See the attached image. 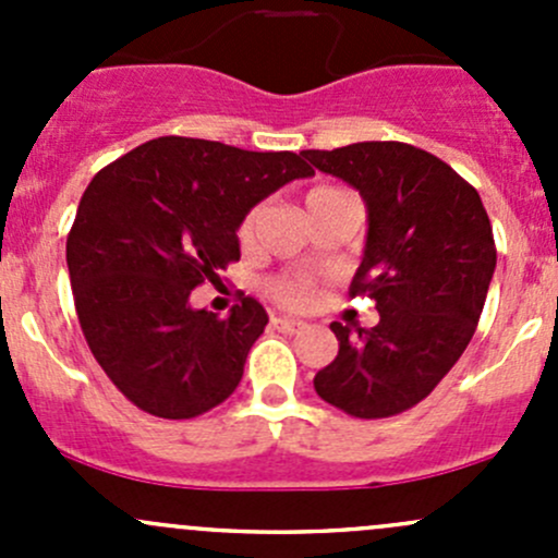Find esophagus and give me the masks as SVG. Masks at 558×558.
<instances>
[{
    "instance_id": "esophagus-1",
    "label": "esophagus",
    "mask_w": 558,
    "mask_h": 558,
    "mask_svg": "<svg viewBox=\"0 0 558 558\" xmlns=\"http://www.w3.org/2000/svg\"><path fill=\"white\" fill-rule=\"evenodd\" d=\"M269 324H272V329L286 331V335H300V331L305 329V324H302V320L286 318V315H272V318H269Z\"/></svg>"
}]
</instances>
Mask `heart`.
<instances>
[{
  "instance_id": "obj_1",
  "label": "heart",
  "mask_w": 558,
  "mask_h": 558,
  "mask_svg": "<svg viewBox=\"0 0 558 558\" xmlns=\"http://www.w3.org/2000/svg\"><path fill=\"white\" fill-rule=\"evenodd\" d=\"M337 191H342V189H337V185H315V189L307 191L305 202L307 205H313V202L324 199V196H329V194H337ZM256 218H258V210H251L243 218V223H240L238 238L243 245L251 243L253 229H256ZM264 291H267L269 300H275L278 305H283V307H307L315 300L311 280L296 278V275H280V278H272Z\"/></svg>"
}]
</instances>
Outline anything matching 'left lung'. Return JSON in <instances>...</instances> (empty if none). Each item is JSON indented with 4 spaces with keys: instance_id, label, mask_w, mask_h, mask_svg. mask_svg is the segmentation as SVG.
Returning <instances> with one entry per match:
<instances>
[{
    "instance_id": "left-lung-1",
    "label": "left lung",
    "mask_w": 558,
    "mask_h": 558,
    "mask_svg": "<svg viewBox=\"0 0 558 558\" xmlns=\"http://www.w3.org/2000/svg\"><path fill=\"white\" fill-rule=\"evenodd\" d=\"M367 202L369 232L351 296L375 300L373 329L331 324L340 351L315 391L353 418H388L429 397L481 320L497 267L477 191L442 159L408 143L302 150Z\"/></svg>"
}]
</instances>
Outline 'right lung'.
<instances>
[{"label": "right lung", "instance_id": "1", "mask_svg": "<svg viewBox=\"0 0 558 558\" xmlns=\"http://www.w3.org/2000/svg\"><path fill=\"white\" fill-rule=\"evenodd\" d=\"M313 174L291 150L159 137L94 174L66 238L72 296L112 386L159 418H196L232 397L267 326L251 296L229 318L194 311L196 286L240 258L256 202Z\"/></svg>", "mask_w": 558, "mask_h": 558}]
</instances>
